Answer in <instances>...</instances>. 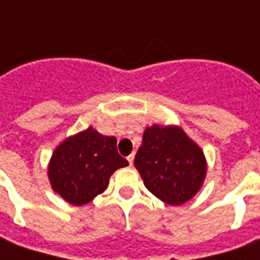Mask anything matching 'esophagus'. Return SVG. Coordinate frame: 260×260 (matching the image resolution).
I'll return each mask as SVG.
<instances>
[{"label":"esophagus","instance_id":"esophagus-1","mask_svg":"<svg viewBox=\"0 0 260 260\" xmlns=\"http://www.w3.org/2000/svg\"><path fill=\"white\" fill-rule=\"evenodd\" d=\"M134 158H135V154H134V153H132V154H129V156H128V161H129L131 166L134 164Z\"/></svg>","mask_w":260,"mask_h":260}]
</instances>
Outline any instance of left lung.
Here are the masks:
<instances>
[{
  "mask_svg": "<svg viewBox=\"0 0 260 260\" xmlns=\"http://www.w3.org/2000/svg\"><path fill=\"white\" fill-rule=\"evenodd\" d=\"M134 163L147 189L174 206L196 195L207 169L202 149L180 126L160 125L143 132Z\"/></svg>",
  "mask_w": 260,
  "mask_h": 260,
  "instance_id": "1",
  "label": "left lung"
}]
</instances>
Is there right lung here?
<instances>
[{
    "label": "right lung",
    "instance_id": "add662e5",
    "mask_svg": "<svg viewBox=\"0 0 260 260\" xmlns=\"http://www.w3.org/2000/svg\"><path fill=\"white\" fill-rule=\"evenodd\" d=\"M126 166V158L117 152V139L89 126L54 150L48 180L62 199L82 206L104 192L114 171Z\"/></svg>",
    "mask_w": 260,
    "mask_h": 260
}]
</instances>
